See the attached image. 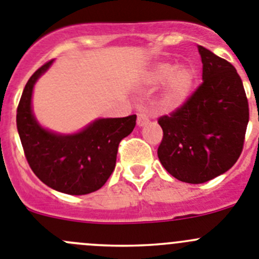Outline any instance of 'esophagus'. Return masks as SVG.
Segmentation results:
<instances>
[{"label": "esophagus", "instance_id": "obj_1", "mask_svg": "<svg viewBox=\"0 0 259 259\" xmlns=\"http://www.w3.org/2000/svg\"><path fill=\"white\" fill-rule=\"evenodd\" d=\"M149 122V117L146 112H139L138 113V118H137V124L138 126H144Z\"/></svg>", "mask_w": 259, "mask_h": 259}]
</instances>
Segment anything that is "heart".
<instances>
[{"label":"heart","mask_w":259,"mask_h":259,"mask_svg":"<svg viewBox=\"0 0 259 259\" xmlns=\"http://www.w3.org/2000/svg\"><path fill=\"white\" fill-rule=\"evenodd\" d=\"M194 67L180 65L176 67L172 62H158L149 71L147 81L151 85L165 83L159 97V106L166 112L178 110L189 98L195 84Z\"/></svg>","instance_id":"b5f03b06"}]
</instances>
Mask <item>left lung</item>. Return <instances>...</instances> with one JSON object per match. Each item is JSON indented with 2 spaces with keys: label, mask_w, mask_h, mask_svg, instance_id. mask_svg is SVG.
Returning <instances> with one entry per match:
<instances>
[{
  "label": "left lung",
  "mask_w": 259,
  "mask_h": 259,
  "mask_svg": "<svg viewBox=\"0 0 259 259\" xmlns=\"http://www.w3.org/2000/svg\"><path fill=\"white\" fill-rule=\"evenodd\" d=\"M202 84L183 106L161 116L158 158L168 174L200 184L230 170L243 151L249 106L235 67L198 46Z\"/></svg>",
  "instance_id": "1"
}]
</instances>
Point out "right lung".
<instances>
[{"mask_svg": "<svg viewBox=\"0 0 259 259\" xmlns=\"http://www.w3.org/2000/svg\"><path fill=\"white\" fill-rule=\"evenodd\" d=\"M52 61L31 75L24 88L16 111L19 137L26 161L40 181L65 194H88L102 188L115 170L118 144L135 127L137 115L98 118L70 135L43 129L31 112V93Z\"/></svg>", "mask_w": 259, "mask_h": 259, "instance_id": "right-lung-1", "label": "right lung"}]
</instances>
